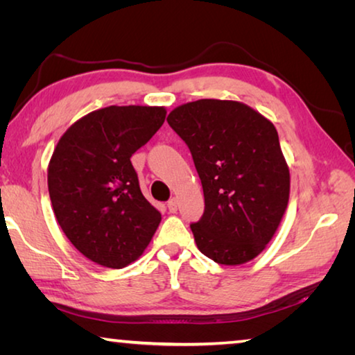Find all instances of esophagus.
<instances>
[{"label":"esophagus","instance_id":"1","mask_svg":"<svg viewBox=\"0 0 355 355\" xmlns=\"http://www.w3.org/2000/svg\"><path fill=\"white\" fill-rule=\"evenodd\" d=\"M167 208H169L171 213H177L178 209V200L175 199V197H172V199L167 202Z\"/></svg>","mask_w":355,"mask_h":355}]
</instances>
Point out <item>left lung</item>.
Here are the masks:
<instances>
[{
    "mask_svg": "<svg viewBox=\"0 0 355 355\" xmlns=\"http://www.w3.org/2000/svg\"><path fill=\"white\" fill-rule=\"evenodd\" d=\"M167 123L189 147L205 211L191 224L203 255L225 266L254 260L277 232L290 199V169L271 120L235 100L180 105Z\"/></svg>",
    "mask_w": 355,
    "mask_h": 355,
    "instance_id": "obj_1",
    "label": "left lung"
}]
</instances>
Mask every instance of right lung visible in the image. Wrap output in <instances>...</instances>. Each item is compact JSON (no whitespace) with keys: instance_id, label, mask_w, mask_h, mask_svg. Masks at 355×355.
I'll list each match as a JSON object with an SVG mask.
<instances>
[{"instance_id":"obj_1","label":"right lung","mask_w":355,"mask_h":355,"mask_svg":"<svg viewBox=\"0 0 355 355\" xmlns=\"http://www.w3.org/2000/svg\"><path fill=\"white\" fill-rule=\"evenodd\" d=\"M164 106H107L78 119L48 163L53 211L69 241L100 266L136 261L161 213L142 196L130 158L166 119Z\"/></svg>"}]
</instances>
